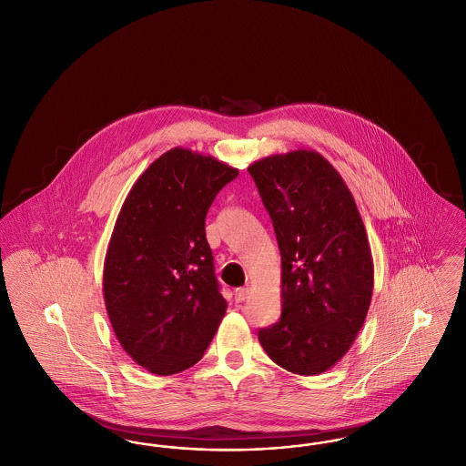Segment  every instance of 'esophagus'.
Returning a JSON list of instances; mask_svg holds the SVG:
<instances>
[{"mask_svg": "<svg viewBox=\"0 0 466 466\" xmlns=\"http://www.w3.org/2000/svg\"><path fill=\"white\" fill-rule=\"evenodd\" d=\"M248 295H249V289H248V288H238L236 293H234V299H236L238 303H241V301L248 299Z\"/></svg>", "mask_w": 466, "mask_h": 466, "instance_id": "esophagus-1", "label": "esophagus"}]
</instances>
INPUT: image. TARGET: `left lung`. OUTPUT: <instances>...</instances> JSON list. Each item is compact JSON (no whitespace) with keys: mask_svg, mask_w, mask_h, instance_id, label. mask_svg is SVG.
<instances>
[{"mask_svg":"<svg viewBox=\"0 0 466 466\" xmlns=\"http://www.w3.org/2000/svg\"><path fill=\"white\" fill-rule=\"evenodd\" d=\"M280 251L279 322L258 331L263 350L303 376L333 368L360 331L372 297L371 248L354 196L316 150L248 167Z\"/></svg>","mask_w":466,"mask_h":466,"instance_id":"1","label":"left lung"}]
</instances>
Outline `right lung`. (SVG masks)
Wrapping results in <instances>:
<instances>
[{"label":"right lung","mask_w":466,"mask_h":466,"mask_svg":"<svg viewBox=\"0 0 466 466\" xmlns=\"http://www.w3.org/2000/svg\"><path fill=\"white\" fill-rule=\"evenodd\" d=\"M238 167L175 147L131 187L104 261V299L125 352L152 374L186 371L227 310L206 213Z\"/></svg>","instance_id":"right-lung-1"}]
</instances>
